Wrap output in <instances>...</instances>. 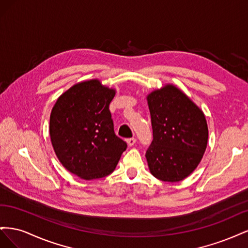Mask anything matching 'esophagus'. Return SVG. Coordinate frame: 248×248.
Here are the masks:
<instances>
[{
  "mask_svg": "<svg viewBox=\"0 0 248 248\" xmlns=\"http://www.w3.org/2000/svg\"><path fill=\"white\" fill-rule=\"evenodd\" d=\"M126 141H127V144H128V146L131 147L137 142V139L136 138H130V139H127Z\"/></svg>",
  "mask_w": 248,
  "mask_h": 248,
  "instance_id": "obj_1",
  "label": "esophagus"
}]
</instances>
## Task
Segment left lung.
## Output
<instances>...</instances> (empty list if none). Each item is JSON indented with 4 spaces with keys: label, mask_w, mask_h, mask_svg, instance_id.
Segmentation results:
<instances>
[{
    "label": "left lung",
    "mask_w": 248,
    "mask_h": 248,
    "mask_svg": "<svg viewBox=\"0 0 248 248\" xmlns=\"http://www.w3.org/2000/svg\"><path fill=\"white\" fill-rule=\"evenodd\" d=\"M153 140L146 152L151 174L178 182L196 170L205 153L208 126L202 111L182 91L168 85L148 96Z\"/></svg>",
    "instance_id": "1"
}]
</instances>
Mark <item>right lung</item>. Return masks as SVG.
Returning <instances> with one entry per match:
<instances>
[{
    "label": "right lung",
    "mask_w": 248,
    "mask_h": 248,
    "mask_svg": "<svg viewBox=\"0 0 248 248\" xmlns=\"http://www.w3.org/2000/svg\"><path fill=\"white\" fill-rule=\"evenodd\" d=\"M114 96V90L92 79L74 85L52 108V147L63 167L81 179L109 175L127 148L114 130L109 111Z\"/></svg>",
    "instance_id": "right-lung-1"
}]
</instances>
